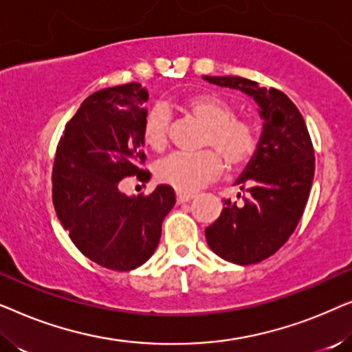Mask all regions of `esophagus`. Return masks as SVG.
Returning <instances> with one entry per match:
<instances>
[{"instance_id": "esophagus-1", "label": "esophagus", "mask_w": 352, "mask_h": 352, "mask_svg": "<svg viewBox=\"0 0 352 352\" xmlns=\"http://www.w3.org/2000/svg\"><path fill=\"white\" fill-rule=\"evenodd\" d=\"M194 197V194H187V192H176L177 204H186V201H190Z\"/></svg>"}]
</instances>
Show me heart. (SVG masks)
Masks as SVG:
<instances>
[{
  "label": "heart",
  "mask_w": 352,
  "mask_h": 352,
  "mask_svg": "<svg viewBox=\"0 0 352 352\" xmlns=\"http://www.w3.org/2000/svg\"><path fill=\"white\" fill-rule=\"evenodd\" d=\"M186 109L206 126L201 146L214 147L230 168L245 165L254 155L256 128L248 120L234 117V107L228 100L204 93L187 99ZM168 136L170 112L163 104L153 105L142 122V141L152 151L162 152L168 146ZM217 153L213 148L194 153L175 152L158 160L153 173L162 184L179 192H194L223 173L224 162Z\"/></svg>",
  "instance_id": "1"
}]
</instances>
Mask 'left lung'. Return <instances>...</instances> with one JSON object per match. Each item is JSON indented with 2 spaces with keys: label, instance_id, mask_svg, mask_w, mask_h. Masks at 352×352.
I'll return each mask as SVG.
<instances>
[{
  "label": "left lung",
  "instance_id": "1",
  "mask_svg": "<svg viewBox=\"0 0 352 352\" xmlns=\"http://www.w3.org/2000/svg\"><path fill=\"white\" fill-rule=\"evenodd\" d=\"M204 80L253 98L264 120L256 152L234 182L247 195L242 204L224 200L221 216L205 229L219 258L247 266L276 253L296 229L314 179V148L305 118L282 91L242 76Z\"/></svg>",
  "mask_w": 352,
  "mask_h": 352
}]
</instances>
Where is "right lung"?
I'll return each mask as SVG.
<instances>
[{"label":"right lung","instance_id":"add662e5","mask_svg":"<svg viewBox=\"0 0 352 352\" xmlns=\"http://www.w3.org/2000/svg\"><path fill=\"white\" fill-rule=\"evenodd\" d=\"M147 99L141 83L96 91L65 124L52 166V201L72 242L91 261L120 272L152 256L176 204L165 184L146 197L120 190L124 177L151 175L141 168Z\"/></svg>","mask_w":352,"mask_h":352}]
</instances>
